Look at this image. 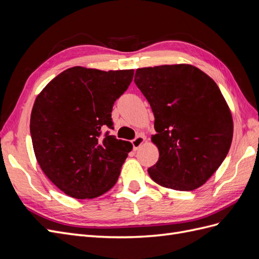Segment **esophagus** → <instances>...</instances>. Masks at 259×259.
<instances>
[{
  "label": "esophagus",
  "instance_id": "34e87169",
  "mask_svg": "<svg viewBox=\"0 0 259 259\" xmlns=\"http://www.w3.org/2000/svg\"><path fill=\"white\" fill-rule=\"evenodd\" d=\"M146 140V137L144 135H138L134 140H132V144H133V149L136 151L137 149L142 146Z\"/></svg>",
  "mask_w": 259,
  "mask_h": 259
}]
</instances>
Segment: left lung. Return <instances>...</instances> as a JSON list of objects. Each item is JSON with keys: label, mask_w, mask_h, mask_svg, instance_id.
<instances>
[{"label": "left lung", "mask_w": 259, "mask_h": 259, "mask_svg": "<svg viewBox=\"0 0 259 259\" xmlns=\"http://www.w3.org/2000/svg\"><path fill=\"white\" fill-rule=\"evenodd\" d=\"M135 83L154 115L159 160L148 168L158 185L191 191L204 185L231 146L230 108L215 81L188 64L139 68Z\"/></svg>", "instance_id": "left-lung-1"}]
</instances>
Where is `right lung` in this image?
<instances>
[{
  "label": "right lung",
  "mask_w": 259,
  "mask_h": 259,
  "mask_svg": "<svg viewBox=\"0 0 259 259\" xmlns=\"http://www.w3.org/2000/svg\"><path fill=\"white\" fill-rule=\"evenodd\" d=\"M134 70L72 67L38 94L30 132L37 163L58 189L75 199H94L115 185L132 151L112 135L114 101L127 90Z\"/></svg>",
  "instance_id": "right-lung-1"
}]
</instances>
